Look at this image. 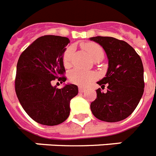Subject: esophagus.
Instances as JSON below:
<instances>
[{"instance_id":"34e87169","label":"esophagus","mask_w":156,"mask_h":156,"mask_svg":"<svg viewBox=\"0 0 156 156\" xmlns=\"http://www.w3.org/2000/svg\"><path fill=\"white\" fill-rule=\"evenodd\" d=\"M79 92H81V93H82V92H85V88L82 87H79Z\"/></svg>"}]
</instances>
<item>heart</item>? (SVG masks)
Here are the masks:
<instances>
[{"label":"heart","instance_id":"b5f03b06","mask_svg":"<svg viewBox=\"0 0 156 156\" xmlns=\"http://www.w3.org/2000/svg\"><path fill=\"white\" fill-rule=\"evenodd\" d=\"M83 47L88 52L92 60H95L99 56H104V51L101 47L96 44L85 43L83 44ZM73 52H74V48L72 46L65 50L63 55V64L64 67L66 68L70 67ZM96 78H97V74L96 73L91 72V71L83 70L80 69H73L69 73V80L71 82L80 86H87L92 81L95 80Z\"/></svg>","mask_w":156,"mask_h":156}]
</instances>
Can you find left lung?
I'll return each instance as SVG.
<instances>
[{
	"mask_svg": "<svg viewBox=\"0 0 156 156\" xmlns=\"http://www.w3.org/2000/svg\"><path fill=\"white\" fill-rule=\"evenodd\" d=\"M99 44L106 52L108 68L105 77L97 82L104 93L96 90L97 98L91 104V111L97 119L118 122L126 119L136 109L144 88L142 60L132 46L114 37L89 38Z\"/></svg>",
	"mask_w": 156,
	"mask_h": 156,
	"instance_id": "obj_1",
	"label": "left lung"
}]
</instances>
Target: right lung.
Masks as SVG:
<instances>
[{"instance_id":"add662e5","label":"right lung","mask_w":156,"mask_h":156,"mask_svg":"<svg viewBox=\"0 0 156 156\" xmlns=\"http://www.w3.org/2000/svg\"><path fill=\"white\" fill-rule=\"evenodd\" d=\"M69 40L59 36H44L21 53L15 80L16 96L24 110L37 123L54 126L65 121L70 114V101L78 94V87L64 84L60 89L52 85L65 72L64 55Z\"/></svg>"}]
</instances>
